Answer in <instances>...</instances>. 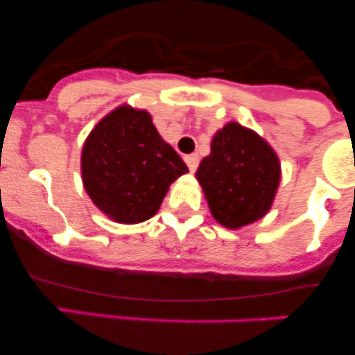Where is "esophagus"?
<instances>
[{
	"mask_svg": "<svg viewBox=\"0 0 355 355\" xmlns=\"http://www.w3.org/2000/svg\"><path fill=\"white\" fill-rule=\"evenodd\" d=\"M184 162H187L190 172H196L197 165H199V156H197V155H187V156H184Z\"/></svg>",
	"mask_w": 355,
	"mask_h": 355,
	"instance_id": "esophagus-1",
	"label": "esophagus"
}]
</instances>
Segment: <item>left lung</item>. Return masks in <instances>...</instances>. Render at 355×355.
Here are the masks:
<instances>
[{
  "instance_id": "1",
  "label": "left lung",
  "mask_w": 355,
  "mask_h": 355,
  "mask_svg": "<svg viewBox=\"0 0 355 355\" xmlns=\"http://www.w3.org/2000/svg\"><path fill=\"white\" fill-rule=\"evenodd\" d=\"M196 178L218 224L240 229L265 216L281 181V163L258 133L229 122L215 133Z\"/></svg>"
}]
</instances>
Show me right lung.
<instances>
[{
    "instance_id": "obj_1",
    "label": "right lung",
    "mask_w": 355,
    "mask_h": 355,
    "mask_svg": "<svg viewBox=\"0 0 355 355\" xmlns=\"http://www.w3.org/2000/svg\"><path fill=\"white\" fill-rule=\"evenodd\" d=\"M146 110L122 105L97 122L81 149V178L94 205L121 224L155 215L171 183L187 174Z\"/></svg>"
}]
</instances>
